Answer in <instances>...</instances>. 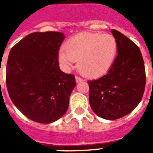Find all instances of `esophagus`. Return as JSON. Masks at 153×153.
<instances>
[{"instance_id":"esophagus-1","label":"esophagus","mask_w":153,"mask_h":153,"mask_svg":"<svg viewBox=\"0 0 153 153\" xmlns=\"http://www.w3.org/2000/svg\"><path fill=\"white\" fill-rule=\"evenodd\" d=\"M75 81H76V83H79V82H82L83 79H82L81 78H79V77L76 76L75 77Z\"/></svg>"}]
</instances>
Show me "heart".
I'll list each match as a JSON object with an SVG mask.
<instances>
[{
	"label": "heart",
	"mask_w": 153,
	"mask_h": 153,
	"mask_svg": "<svg viewBox=\"0 0 153 153\" xmlns=\"http://www.w3.org/2000/svg\"><path fill=\"white\" fill-rule=\"evenodd\" d=\"M65 50L59 51V60L66 70L78 60V70L84 76L102 75L114 63L117 42L112 35L100 33H82L67 41Z\"/></svg>",
	"instance_id": "obj_1"
}]
</instances>
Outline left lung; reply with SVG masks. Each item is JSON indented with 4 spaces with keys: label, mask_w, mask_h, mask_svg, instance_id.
<instances>
[{
    "label": "left lung",
    "mask_w": 153,
    "mask_h": 153,
    "mask_svg": "<svg viewBox=\"0 0 153 153\" xmlns=\"http://www.w3.org/2000/svg\"><path fill=\"white\" fill-rule=\"evenodd\" d=\"M117 56L108 72L88 81L89 103L93 112L109 120L128 115L138 106L145 89L143 59L138 47L125 35L112 29Z\"/></svg>",
    "instance_id": "1"
}]
</instances>
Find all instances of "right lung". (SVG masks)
<instances>
[{
	"label": "right lung",
	"mask_w": 153,
	"mask_h": 153,
	"mask_svg": "<svg viewBox=\"0 0 153 153\" xmlns=\"http://www.w3.org/2000/svg\"><path fill=\"white\" fill-rule=\"evenodd\" d=\"M64 33L36 32L26 36L10 51L6 86L17 108L32 120L51 124L65 115L75 77L59 66L58 52Z\"/></svg>",
	"instance_id": "1"
}]
</instances>
